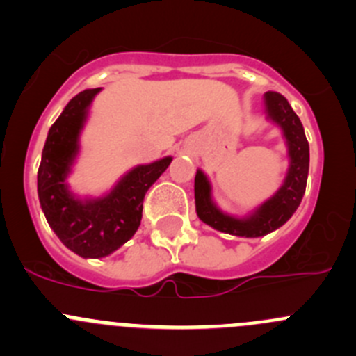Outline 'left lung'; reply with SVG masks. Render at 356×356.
I'll list each match as a JSON object with an SVG mask.
<instances>
[{
	"mask_svg": "<svg viewBox=\"0 0 356 356\" xmlns=\"http://www.w3.org/2000/svg\"><path fill=\"white\" fill-rule=\"evenodd\" d=\"M264 110L267 120L281 129L288 146L289 167L284 182L270 198L253 208L250 213L245 217H236L218 208L211 196V184L207 174L198 168L195 177L196 213L201 222L215 231L239 238H261L284 225L303 200L310 167V148L303 125L291 108L288 99L275 91L264 95Z\"/></svg>",
	"mask_w": 356,
	"mask_h": 356,
	"instance_id": "obj_1",
	"label": "left lung"
}]
</instances>
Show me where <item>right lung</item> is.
<instances>
[{"label": "right lung", "mask_w": 356, "mask_h": 356, "mask_svg": "<svg viewBox=\"0 0 356 356\" xmlns=\"http://www.w3.org/2000/svg\"><path fill=\"white\" fill-rule=\"evenodd\" d=\"M99 91L102 88L86 89L67 103L49 129L38 170L39 203L49 227L82 258L108 257L136 234L146 191L172 161V156H165L131 168L99 198H79L72 193L67 177L81 152L79 139L89 106Z\"/></svg>", "instance_id": "add662e5"}]
</instances>
